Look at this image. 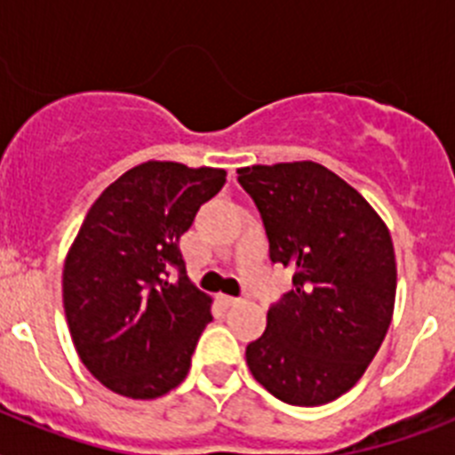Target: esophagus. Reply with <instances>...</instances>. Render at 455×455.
Masks as SVG:
<instances>
[{
  "label": "esophagus",
  "instance_id": "34e87169",
  "mask_svg": "<svg viewBox=\"0 0 455 455\" xmlns=\"http://www.w3.org/2000/svg\"><path fill=\"white\" fill-rule=\"evenodd\" d=\"M219 300L225 305V307H232V305L239 303V299H236V296H228V293H220Z\"/></svg>",
  "mask_w": 455,
  "mask_h": 455
}]
</instances>
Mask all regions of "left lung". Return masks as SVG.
<instances>
[{
	"label": "left lung",
	"mask_w": 455,
	"mask_h": 455,
	"mask_svg": "<svg viewBox=\"0 0 455 455\" xmlns=\"http://www.w3.org/2000/svg\"><path fill=\"white\" fill-rule=\"evenodd\" d=\"M273 264L293 289L268 307L267 331L246 347L259 385L289 405H323L363 378L394 312L389 230L339 175L315 162L239 168Z\"/></svg>",
	"instance_id": "8db88e82"
}]
</instances>
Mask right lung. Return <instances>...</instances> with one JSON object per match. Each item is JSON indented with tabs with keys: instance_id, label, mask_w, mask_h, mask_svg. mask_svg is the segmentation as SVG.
Here are the masks:
<instances>
[{
	"instance_id": "obj_1",
	"label": "right lung",
	"mask_w": 455,
	"mask_h": 455,
	"mask_svg": "<svg viewBox=\"0 0 455 455\" xmlns=\"http://www.w3.org/2000/svg\"><path fill=\"white\" fill-rule=\"evenodd\" d=\"M220 168L146 162L88 209L63 267V307L82 363L111 392L156 399L178 387L212 321L180 239L223 188Z\"/></svg>"
}]
</instances>
